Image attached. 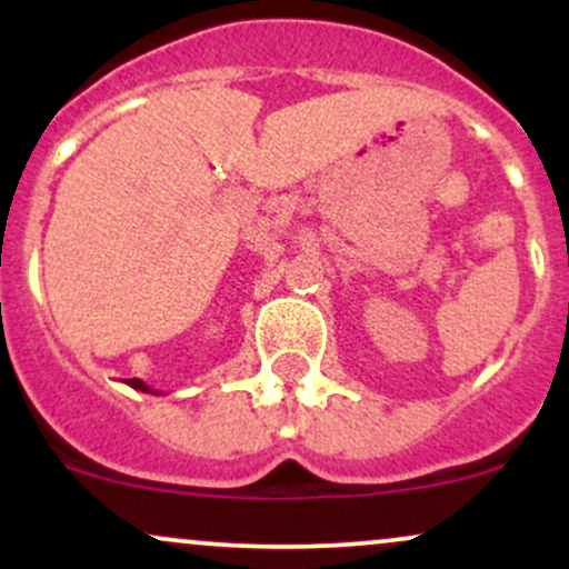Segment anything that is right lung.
Listing matches in <instances>:
<instances>
[{
    "instance_id": "add662e5",
    "label": "right lung",
    "mask_w": 569,
    "mask_h": 569,
    "mask_svg": "<svg viewBox=\"0 0 569 569\" xmlns=\"http://www.w3.org/2000/svg\"><path fill=\"white\" fill-rule=\"evenodd\" d=\"M128 385H130V388H136V390H143V393H154V396H160L158 390L149 388V385H147V382H141V380H130Z\"/></svg>"
}]
</instances>
